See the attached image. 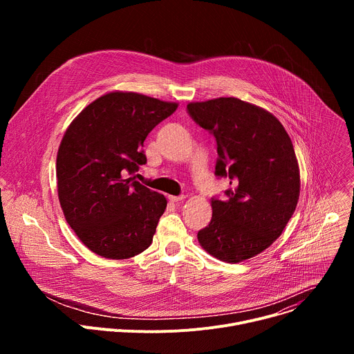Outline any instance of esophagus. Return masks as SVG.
<instances>
[{
	"label": "esophagus",
	"mask_w": 354,
	"mask_h": 354,
	"mask_svg": "<svg viewBox=\"0 0 354 354\" xmlns=\"http://www.w3.org/2000/svg\"><path fill=\"white\" fill-rule=\"evenodd\" d=\"M169 201H172V203H179V201H183L186 198V196H168Z\"/></svg>",
	"instance_id": "obj_1"
}]
</instances>
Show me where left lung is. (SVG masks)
Segmentation results:
<instances>
[{
	"mask_svg": "<svg viewBox=\"0 0 354 354\" xmlns=\"http://www.w3.org/2000/svg\"><path fill=\"white\" fill-rule=\"evenodd\" d=\"M187 112L216 137V175L232 185L225 200H212L213 217L197 232L198 243L227 263L254 258L281 235L298 203L291 138L276 116L238 97L190 102Z\"/></svg>",
	"mask_w": 354,
	"mask_h": 354,
	"instance_id": "obj_1",
	"label": "left lung"
}]
</instances>
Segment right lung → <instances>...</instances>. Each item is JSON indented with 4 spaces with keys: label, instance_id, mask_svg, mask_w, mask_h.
Masks as SVG:
<instances>
[{
    "label": "right lung",
    "instance_id": "1",
    "mask_svg": "<svg viewBox=\"0 0 354 354\" xmlns=\"http://www.w3.org/2000/svg\"><path fill=\"white\" fill-rule=\"evenodd\" d=\"M176 108V102L113 91L67 127L56 161L59 200L67 223L93 254L127 259L153 242L167 198L124 178L147 162L145 137Z\"/></svg>",
    "mask_w": 354,
    "mask_h": 354
}]
</instances>
